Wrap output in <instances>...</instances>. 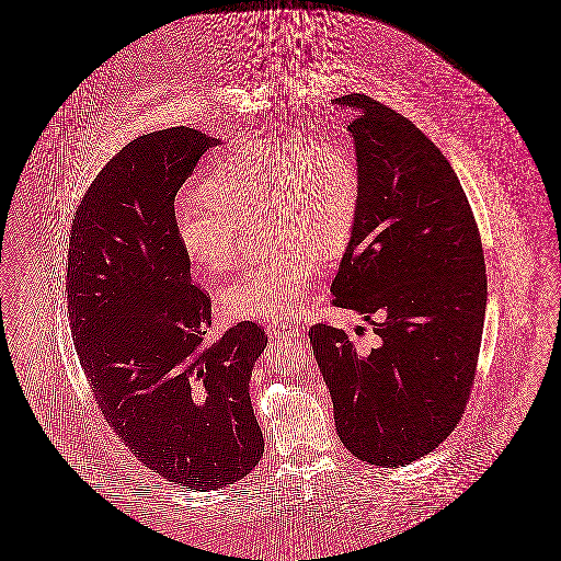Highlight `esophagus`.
I'll list each match as a JSON object with an SVG mask.
<instances>
[{
    "label": "esophagus",
    "instance_id": "34e87169",
    "mask_svg": "<svg viewBox=\"0 0 561 561\" xmlns=\"http://www.w3.org/2000/svg\"><path fill=\"white\" fill-rule=\"evenodd\" d=\"M265 331L272 337H282V335H298V327L296 324L286 323V321H267Z\"/></svg>",
    "mask_w": 561,
    "mask_h": 561
}]
</instances>
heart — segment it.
<instances>
[{"label":"heart","instance_id":"heart-1","mask_svg":"<svg viewBox=\"0 0 561 561\" xmlns=\"http://www.w3.org/2000/svg\"><path fill=\"white\" fill-rule=\"evenodd\" d=\"M205 204L179 205L183 253L211 272L237 259L238 230L261 211L275 247L221 289V308L242 321H282L300 305L324 259L341 255L357 220L362 170L340 137L259 144L232 153L204 183Z\"/></svg>","mask_w":561,"mask_h":561}]
</instances>
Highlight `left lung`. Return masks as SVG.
Listing matches in <instances>:
<instances>
[{
  "mask_svg": "<svg viewBox=\"0 0 561 561\" xmlns=\"http://www.w3.org/2000/svg\"><path fill=\"white\" fill-rule=\"evenodd\" d=\"M335 104L354 113L362 199L331 291L373 324L376 347L327 323L308 337L345 448L403 467L438 448L469 403L488 302L483 247L457 172L422 129L366 94Z\"/></svg>",
  "mask_w": 561,
  "mask_h": 561,
  "instance_id": "8db88e82",
  "label": "left lung"
}]
</instances>
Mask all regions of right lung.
I'll use <instances>...</instances> for the list:
<instances>
[{
    "label": "right lung",
    "mask_w": 561,
    "mask_h": 561,
    "mask_svg": "<svg viewBox=\"0 0 561 561\" xmlns=\"http://www.w3.org/2000/svg\"><path fill=\"white\" fill-rule=\"evenodd\" d=\"M214 146L183 125L129 141L78 205L66 263L71 337L106 424L197 492L249 476L265 450L249 382L267 335L244 321L205 337L211 300L174 234V197Z\"/></svg>",
    "instance_id": "1"
}]
</instances>
